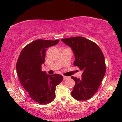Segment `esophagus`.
Segmentation results:
<instances>
[{"mask_svg":"<svg viewBox=\"0 0 122 122\" xmlns=\"http://www.w3.org/2000/svg\"><path fill=\"white\" fill-rule=\"evenodd\" d=\"M69 78H70V77H69V76H63V79H64V80H66V79H69Z\"/></svg>","mask_w":122,"mask_h":122,"instance_id":"obj_1","label":"esophagus"}]
</instances>
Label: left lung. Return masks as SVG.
<instances>
[{"label": "left lung", "instance_id": "1", "mask_svg": "<svg viewBox=\"0 0 122 122\" xmlns=\"http://www.w3.org/2000/svg\"><path fill=\"white\" fill-rule=\"evenodd\" d=\"M61 41L72 49L75 57L73 64L83 71L81 79L71 77L76 83L72 97L80 101L89 100L97 92L105 76L102 51L97 44L82 37L62 39Z\"/></svg>", "mask_w": 122, "mask_h": 122}]
</instances>
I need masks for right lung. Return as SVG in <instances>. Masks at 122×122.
Segmentation results:
<instances>
[{
	"mask_svg": "<svg viewBox=\"0 0 122 122\" xmlns=\"http://www.w3.org/2000/svg\"><path fill=\"white\" fill-rule=\"evenodd\" d=\"M59 42L36 40L23 48L17 60L16 69L20 83L31 98L41 104L52 102L56 87L63 80L61 75H49L41 70L46 49Z\"/></svg>",
	"mask_w": 122,
	"mask_h": 122,
	"instance_id": "obj_1",
	"label": "right lung"
}]
</instances>
